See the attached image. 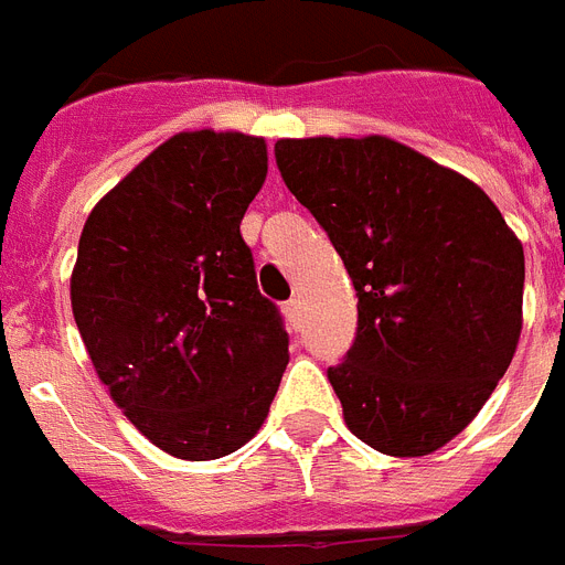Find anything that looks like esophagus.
<instances>
[{
  "label": "esophagus",
  "instance_id": "34e87169",
  "mask_svg": "<svg viewBox=\"0 0 565 565\" xmlns=\"http://www.w3.org/2000/svg\"><path fill=\"white\" fill-rule=\"evenodd\" d=\"M282 311H286L288 323H291V329H300V320H303V306H300V300H288L286 306H282Z\"/></svg>",
  "mask_w": 565,
  "mask_h": 565
}]
</instances>
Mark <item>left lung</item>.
Masks as SVG:
<instances>
[{
    "label": "left lung",
    "instance_id": "left-lung-1",
    "mask_svg": "<svg viewBox=\"0 0 565 565\" xmlns=\"http://www.w3.org/2000/svg\"><path fill=\"white\" fill-rule=\"evenodd\" d=\"M274 157L359 297L353 347L327 370L347 426L382 455L435 452L511 367L519 238L472 180L394 139H279Z\"/></svg>",
    "mask_w": 565,
    "mask_h": 565
}]
</instances>
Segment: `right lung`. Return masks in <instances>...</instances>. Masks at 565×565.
Returning a JSON list of instances; mask_svg holds the SVG:
<instances>
[{
	"label": "right lung",
	"mask_w": 565,
	"mask_h": 565,
	"mask_svg": "<svg viewBox=\"0 0 565 565\" xmlns=\"http://www.w3.org/2000/svg\"><path fill=\"white\" fill-rule=\"evenodd\" d=\"M268 174L265 139L162 142L89 212L72 315L128 419L162 452L215 461L259 431L288 364L282 315L242 238Z\"/></svg>",
	"instance_id": "1"
}]
</instances>
